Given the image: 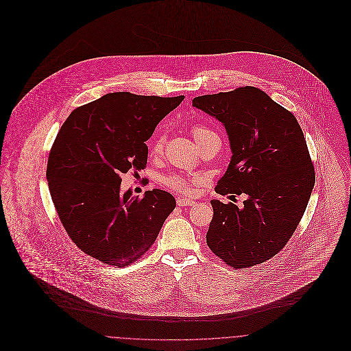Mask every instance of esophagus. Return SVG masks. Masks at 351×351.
I'll list each match as a JSON object with an SVG mask.
<instances>
[{
	"mask_svg": "<svg viewBox=\"0 0 351 351\" xmlns=\"http://www.w3.org/2000/svg\"><path fill=\"white\" fill-rule=\"evenodd\" d=\"M195 201L191 200V199H186V197H180L177 199V205L178 206H188V205H193Z\"/></svg>",
	"mask_w": 351,
	"mask_h": 351,
	"instance_id": "obj_1",
	"label": "esophagus"
}]
</instances>
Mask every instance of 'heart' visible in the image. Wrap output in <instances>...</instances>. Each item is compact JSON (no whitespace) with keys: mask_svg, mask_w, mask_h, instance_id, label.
I'll list each match as a JSON object with an SVG mask.
<instances>
[{"mask_svg":"<svg viewBox=\"0 0 351 351\" xmlns=\"http://www.w3.org/2000/svg\"><path fill=\"white\" fill-rule=\"evenodd\" d=\"M208 134H212V132H210L209 130L204 128V127H195L193 131H192V135H193V138H195L196 142H199L202 136H205V135H208ZM160 147H162V141L158 139V141L155 142V145H154V151H159L160 150ZM167 182H169L173 188H177V189H181V191H186V189H188V184H186L182 178H180V177L169 178Z\"/></svg>","mask_w":351,"mask_h":351,"instance_id":"obj_1","label":"heart"}]
</instances>
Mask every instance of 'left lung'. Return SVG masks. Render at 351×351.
I'll use <instances>...</instances> for the list:
<instances>
[{
	"label": "left lung",
	"instance_id": "8db88e82",
	"mask_svg": "<svg viewBox=\"0 0 351 351\" xmlns=\"http://www.w3.org/2000/svg\"><path fill=\"white\" fill-rule=\"evenodd\" d=\"M226 128L231 159L216 192L245 193L243 206L212 200L206 245L234 269L262 263L281 250L300 223L315 170L296 117L252 86L193 99Z\"/></svg>",
	"mask_w": 351,
	"mask_h": 351
}]
</instances>
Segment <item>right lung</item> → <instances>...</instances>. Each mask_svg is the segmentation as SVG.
Returning a JSON list of instances; mask_svg holds the SVG:
<instances>
[{"label":"right lung","instance_id":"1","mask_svg":"<svg viewBox=\"0 0 351 351\" xmlns=\"http://www.w3.org/2000/svg\"><path fill=\"white\" fill-rule=\"evenodd\" d=\"M184 96L108 93L71 112L47 163L51 199L71 241L106 265L127 266L147 252L176 199L160 189L142 199L120 189L121 174L147 163L158 123Z\"/></svg>","mask_w":351,"mask_h":351}]
</instances>
